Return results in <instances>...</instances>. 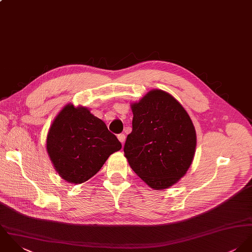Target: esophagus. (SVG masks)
<instances>
[{
    "label": "esophagus",
    "mask_w": 252,
    "mask_h": 252,
    "mask_svg": "<svg viewBox=\"0 0 252 252\" xmlns=\"http://www.w3.org/2000/svg\"><path fill=\"white\" fill-rule=\"evenodd\" d=\"M118 139H119V141L123 144V143H125V141H126V135H125L124 133H121V134L118 135Z\"/></svg>",
    "instance_id": "34e87169"
}]
</instances>
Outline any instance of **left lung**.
<instances>
[{"label":"left lung","instance_id":"8db88e82","mask_svg":"<svg viewBox=\"0 0 252 252\" xmlns=\"http://www.w3.org/2000/svg\"><path fill=\"white\" fill-rule=\"evenodd\" d=\"M132 131L125 157L132 170L154 190L176 184L194 159L197 135L184 107L171 94L152 90L130 104Z\"/></svg>","mask_w":252,"mask_h":252}]
</instances>
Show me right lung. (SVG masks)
<instances>
[{
	"instance_id": "right-lung-1",
	"label": "right lung",
	"mask_w": 252,
	"mask_h": 252,
	"mask_svg": "<svg viewBox=\"0 0 252 252\" xmlns=\"http://www.w3.org/2000/svg\"><path fill=\"white\" fill-rule=\"evenodd\" d=\"M121 149V142L102 120L89 108L73 103L57 114L47 136V152L54 169L71 184L88 181Z\"/></svg>"
}]
</instances>
